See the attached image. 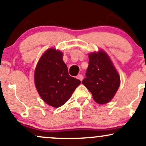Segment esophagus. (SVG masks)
Here are the masks:
<instances>
[{"mask_svg": "<svg viewBox=\"0 0 146 146\" xmlns=\"http://www.w3.org/2000/svg\"><path fill=\"white\" fill-rule=\"evenodd\" d=\"M77 79H78V80H80V81H82V80H83V75H78V76H77Z\"/></svg>", "mask_w": 146, "mask_h": 146, "instance_id": "1", "label": "esophagus"}]
</instances>
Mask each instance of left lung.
Masks as SVG:
<instances>
[{
  "instance_id": "1",
  "label": "left lung",
  "mask_w": 146,
  "mask_h": 146,
  "mask_svg": "<svg viewBox=\"0 0 146 146\" xmlns=\"http://www.w3.org/2000/svg\"><path fill=\"white\" fill-rule=\"evenodd\" d=\"M88 58V66L82 84L97 103L104 104L115 96L120 85V77L104 51L89 53Z\"/></svg>"
}]
</instances>
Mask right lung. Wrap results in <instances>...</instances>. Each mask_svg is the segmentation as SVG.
I'll list each match as a JSON object with an SVG mask.
<instances>
[{"mask_svg": "<svg viewBox=\"0 0 146 146\" xmlns=\"http://www.w3.org/2000/svg\"><path fill=\"white\" fill-rule=\"evenodd\" d=\"M62 57L61 51L48 48L40 58L34 73L35 84L40 96L54 108L64 104L81 83L80 80L68 75Z\"/></svg>", "mask_w": 146, "mask_h": 146, "instance_id": "right-lung-1", "label": "right lung"}]
</instances>
